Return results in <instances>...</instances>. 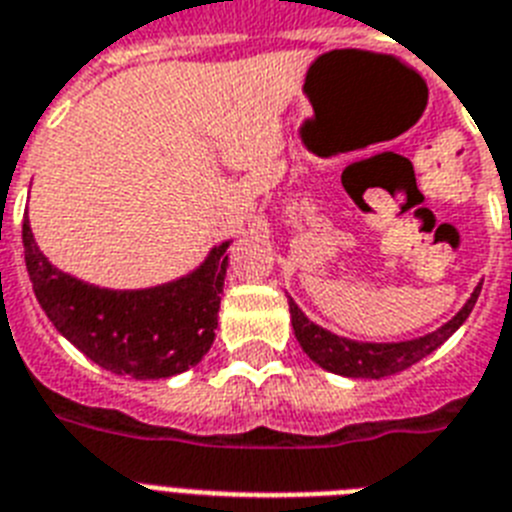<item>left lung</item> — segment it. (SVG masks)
Wrapping results in <instances>:
<instances>
[{"label":"left lung","instance_id":"8db88e82","mask_svg":"<svg viewBox=\"0 0 512 512\" xmlns=\"http://www.w3.org/2000/svg\"><path fill=\"white\" fill-rule=\"evenodd\" d=\"M481 293V282L474 287V293L463 303L458 314L437 327L429 335L413 337V340L400 342H366V340H350V337H340L329 329L319 327L303 314L298 303L287 295V306H290V322H293V332L301 342L303 353L314 363H319L322 369L340 374V377L350 379H382L392 377L398 371H405L408 366L418 363L429 353L442 345L447 337H453L458 327L468 319V314L474 311L476 298Z\"/></svg>","mask_w":512,"mask_h":512}]
</instances>
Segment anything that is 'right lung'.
Listing matches in <instances>:
<instances>
[{
  "instance_id": "add662e5",
  "label": "right lung",
  "mask_w": 512,
  "mask_h": 512,
  "mask_svg": "<svg viewBox=\"0 0 512 512\" xmlns=\"http://www.w3.org/2000/svg\"><path fill=\"white\" fill-rule=\"evenodd\" d=\"M232 240L172 282L141 290H112L83 282L46 259L23 219V248L36 301L62 337L112 374L167 379L209 353L217 329Z\"/></svg>"
}]
</instances>
